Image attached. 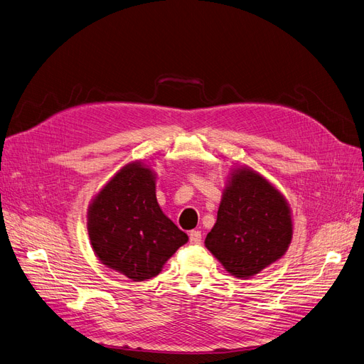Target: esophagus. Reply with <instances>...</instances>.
<instances>
[{"label":"esophagus","mask_w":364,"mask_h":364,"mask_svg":"<svg viewBox=\"0 0 364 364\" xmlns=\"http://www.w3.org/2000/svg\"><path fill=\"white\" fill-rule=\"evenodd\" d=\"M188 240H191V244L199 245L202 242V235L199 230H192L191 233H188Z\"/></svg>","instance_id":"1"}]
</instances>
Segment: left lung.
Listing matches in <instances>:
<instances>
[{
	"instance_id": "left-lung-1",
	"label": "left lung",
	"mask_w": 364,
	"mask_h": 364,
	"mask_svg": "<svg viewBox=\"0 0 364 364\" xmlns=\"http://www.w3.org/2000/svg\"><path fill=\"white\" fill-rule=\"evenodd\" d=\"M291 235L287 200L260 173L245 166L232 172L205 247L229 274L250 278L284 256Z\"/></svg>"
}]
</instances>
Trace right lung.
Masks as SVG:
<instances>
[{
  "label": "right lung",
  "mask_w": 364,
  "mask_h": 364,
  "mask_svg": "<svg viewBox=\"0 0 364 364\" xmlns=\"http://www.w3.org/2000/svg\"><path fill=\"white\" fill-rule=\"evenodd\" d=\"M87 232L98 259L132 281H146L188 238L162 213L156 173L141 162L123 166L95 196Z\"/></svg>",
  "instance_id": "1"
}]
</instances>
